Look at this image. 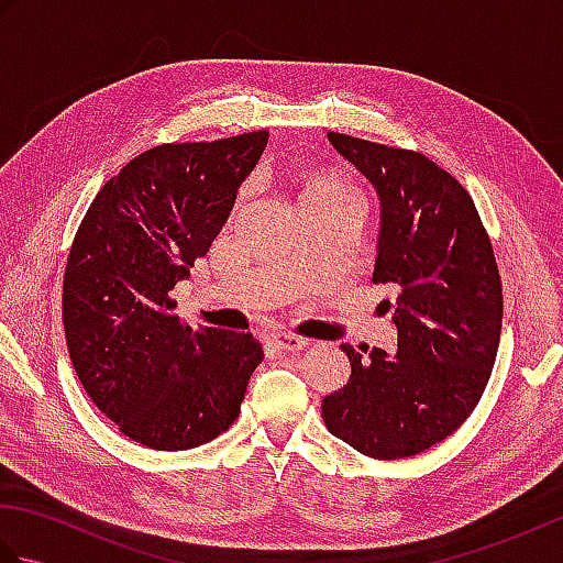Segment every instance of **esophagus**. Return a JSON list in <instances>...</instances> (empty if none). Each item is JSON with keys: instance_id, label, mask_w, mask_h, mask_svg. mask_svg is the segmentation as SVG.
Wrapping results in <instances>:
<instances>
[{"instance_id": "34e87169", "label": "esophagus", "mask_w": 563, "mask_h": 563, "mask_svg": "<svg viewBox=\"0 0 563 563\" xmlns=\"http://www.w3.org/2000/svg\"><path fill=\"white\" fill-rule=\"evenodd\" d=\"M271 341L278 345L280 351H302V349H307V343H309L307 339L295 336V333H285V331L273 333Z\"/></svg>"}]
</instances>
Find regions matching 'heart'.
<instances>
[{
  "mask_svg": "<svg viewBox=\"0 0 563 563\" xmlns=\"http://www.w3.org/2000/svg\"><path fill=\"white\" fill-rule=\"evenodd\" d=\"M302 200H355V196L336 178L319 176L305 186Z\"/></svg>",
  "mask_w": 563,
  "mask_h": 563,
  "instance_id": "b5f03b06",
  "label": "heart"
}]
</instances>
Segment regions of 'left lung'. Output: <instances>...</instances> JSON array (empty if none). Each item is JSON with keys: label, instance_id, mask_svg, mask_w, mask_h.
<instances>
[{"label": "left lung", "instance_id": "8db88e82", "mask_svg": "<svg viewBox=\"0 0 563 563\" xmlns=\"http://www.w3.org/2000/svg\"><path fill=\"white\" fill-rule=\"evenodd\" d=\"M379 194L373 283L397 290V353L341 345L351 379L321 401L333 435L373 460H404L457 430L492 377L504 290L492 239L457 178L413 150L329 133Z\"/></svg>", "mask_w": 563, "mask_h": 563}]
</instances>
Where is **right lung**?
<instances>
[{
    "instance_id": "obj_1",
    "label": "right lung",
    "mask_w": 563,
    "mask_h": 563,
    "mask_svg": "<svg viewBox=\"0 0 563 563\" xmlns=\"http://www.w3.org/2000/svg\"><path fill=\"white\" fill-rule=\"evenodd\" d=\"M268 130L166 142L91 200L63 280L69 361L97 409L152 450H190L230 428L263 361L244 331L188 327L174 285L208 254Z\"/></svg>"
}]
</instances>
